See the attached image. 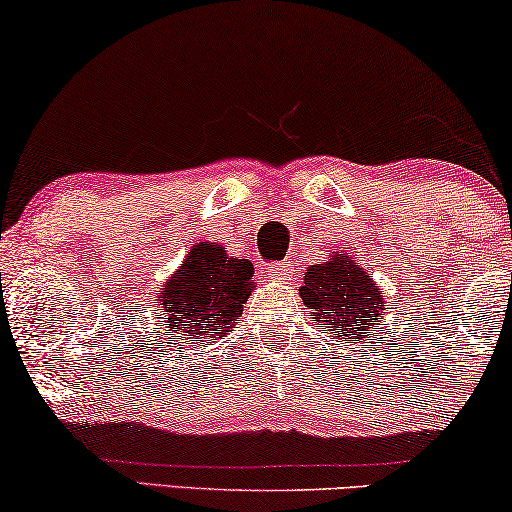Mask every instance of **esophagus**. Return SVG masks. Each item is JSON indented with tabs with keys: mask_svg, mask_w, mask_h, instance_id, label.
<instances>
[{
	"mask_svg": "<svg viewBox=\"0 0 512 512\" xmlns=\"http://www.w3.org/2000/svg\"><path fill=\"white\" fill-rule=\"evenodd\" d=\"M270 272H272V277H275V279H286L291 275V265L289 263H275V265H272Z\"/></svg>",
	"mask_w": 512,
	"mask_h": 512,
	"instance_id": "esophagus-1",
	"label": "esophagus"
}]
</instances>
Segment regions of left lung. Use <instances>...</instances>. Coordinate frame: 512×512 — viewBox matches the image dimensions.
Returning <instances> with one entry per match:
<instances>
[{"label":"left lung","mask_w":512,"mask_h":512,"mask_svg":"<svg viewBox=\"0 0 512 512\" xmlns=\"http://www.w3.org/2000/svg\"><path fill=\"white\" fill-rule=\"evenodd\" d=\"M300 298L312 319L333 331L340 342L361 340L384 310V300L373 279L345 254H335L326 263L312 265L305 272Z\"/></svg>","instance_id":"left-lung-1"}]
</instances>
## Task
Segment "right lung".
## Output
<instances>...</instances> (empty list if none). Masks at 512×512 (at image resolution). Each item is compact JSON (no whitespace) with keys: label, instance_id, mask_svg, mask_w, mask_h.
Returning a JSON list of instances; mask_svg holds the SVG:
<instances>
[{"label":"right lung","instance_id":"right-lung-1","mask_svg":"<svg viewBox=\"0 0 512 512\" xmlns=\"http://www.w3.org/2000/svg\"><path fill=\"white\" fill-rule=\"evenodd\" d=\"M254 289V268L233 258L221 244L198 242L160 293L167 335L179 349L223 338L242 317V305Z\"/></svg>","mask_w":512,"mask_h":512}]
</instances>
